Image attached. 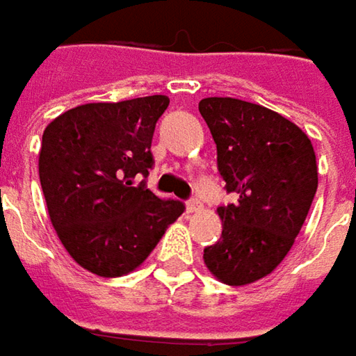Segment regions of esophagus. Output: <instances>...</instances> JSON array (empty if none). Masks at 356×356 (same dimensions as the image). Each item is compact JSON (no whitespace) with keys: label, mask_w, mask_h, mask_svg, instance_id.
I'll return each instance as SVG.
<instances>
[{"label":"esophagus","mask_w":356,"mask_h":356,"mask_svg":"<svg viewBox=\"0 0 356 356\" xmlns=\"http://www.w3.org/2000/svg\"><path fill=\"white\" fill-rule=\"evenodd\" d=\"M202 209V204H201V201H197V199H191L189 202H187V209H185V211H187V213H199V211H201Z\"/></svg>","instance_id":"esophagus-1"}]
</instances>
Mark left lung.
<instances>
[{
  "mask_svg": "<svg viewBox=\"0 0 356 356\" xmlns=\"http://www.w3.org/2000/svg\"><path fill=\"white\" fill-rule=\"evenodd\" d=\"M216 163L236 202L218 207L222 234L204 248L209 272L248 286L276 270L312 209L317 163L312 140L288 118L238 98H202Z\"/></svg>",
  "mask_w": 356,
  "mask_h": 356,
  "instance_id": "obj_1",
  "label": "left lung"
}]
</instances>
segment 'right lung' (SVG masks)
Masks as SVG:
<instances>
[{
  "label": "right lung",
  "mask_w": 356,
  "mask_h": 356,
  "mask_svg": "<svg viewBox=\"0 0 356 356\" xmlns=\"http://www.w3.org/2000/svg\"><path fill=\"white\" fill-rule=\"evenodd\" d=\"M163 94L67 110L43 131L39 179L47 211L72 260L100 277L134 272L185 204L163 201L145 183L154 167Z\"/></svg>",
  "instance_id": "add662e5"
}]
</instances>
